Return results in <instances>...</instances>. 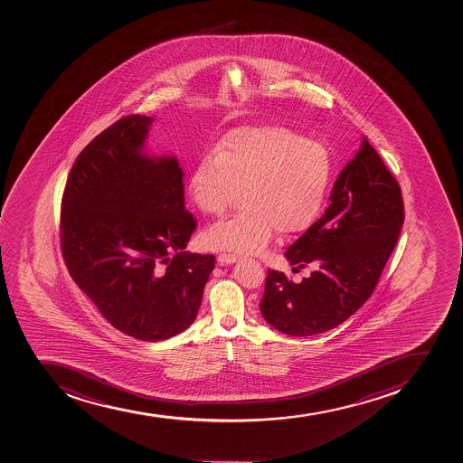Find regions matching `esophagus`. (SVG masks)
<instances>
[{"mask_svg":"<svg viewBox=\"0 0 463 463\" xmlns=\"http://www.w3.org/2000/svg\"><path fill=\"white\" fill-rule=\"evenodd\" d=\"M237 260L238 256L231 255V253H221V255L217 256V260H219L221 265L233 264V262H237Z\"/></svg>","mask_w":463,"mask_h":463,"instance_id":"34e87169","label":"esophagus"}]
</instances>
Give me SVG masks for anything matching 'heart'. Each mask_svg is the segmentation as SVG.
Segmentation results:
<instances>
[{"label": "heart", "mask_w": 463, "mask_h": 463, "mask_svg": "<svg viewBox=\"0 0 463 463\" xmlns=\"http://www.w3.org/2000/svg\"><path fill=\"white\" fill-rule=\"evenodd\" d=\"M333 178L330 150L283 126L242 128L199 157L189 194L199 212L221 216L241 192L244 210L203 232L213 250L258 253L278 231L303 232L317 221Z\"/></svg>", "instance_id": "heart-1"}]
</instances>
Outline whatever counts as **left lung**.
Here are the masks:
<instances>
[{
  "instance_id": "1",
  "label": "left lung",
  "mask_w": 463,
  "mask_h": 463,
  "mask_svg": "<svg viewBox=\"0 0 463 463\" xmlns=\"http://www.w3.org/2000/svg\"><path fill=\"white\" fill-rule=\"evenodd\" d=\"M326 214L288 247L299 283L269 269L260 307L265 321L294 337L333 330L357 312L378 283L405 219L401 187L367 137L342 169Z\"/></svg>"
}]
</instances>
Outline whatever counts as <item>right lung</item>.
Instances as JSON below:
<instances>
[{
	"label": "right lung",
	"mask_w": 463,
	"mask_h": 463,
	"mask_svg": "<svg viewBox=\"0 0 463 463\" xmlns=\"http://www.w3.org/2000/svg\"><path fill=\"white\" fill-rule=\"evenodd\" d=\"M153 121L124 117L80 151L60 226L76 285L110 326L146 342L192 326L216 260L184 251L196 221L178 160L146 153Z\"/></svg>",
	"instance_id": "1"
}]
</instances>
